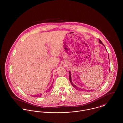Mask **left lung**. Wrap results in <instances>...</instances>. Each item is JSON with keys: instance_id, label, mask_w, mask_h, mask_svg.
<instances>
[{"instance_id": "8db88e82", "label": "left lung", "mask_w": 123, "mask_h": 123, "mask_svg": "<svg viewBox=\"0 0 123 123\" xmlns=\"http://www.w3.org/2000/svg\"><path fill=\"white\" fill-rule=\"evenodd\" d=\"M99 43L101 44H102V45H103L104 46V45H103V44L102 43V42L101 41V40L99 39ZM107 51V50H106ZM108 59H109V55H108ZM111 70V68H110V69H109V71H110ZM69 81H70V83H71V85H72V86L76 89L77 90H78V91H85V92H89L90 91H93V90H84V89H81V88H79L78 87H77L76 85H74L73 84V83L72 82V81H71V73H70V71H69Z\"/></svg>"}]
</instances>
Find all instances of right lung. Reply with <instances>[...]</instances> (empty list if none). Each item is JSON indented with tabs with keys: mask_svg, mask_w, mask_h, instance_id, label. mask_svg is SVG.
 Listing matches in <instances>:
<instances>
[{
	"mask_svg": "<svg viewBox=\"0 0 123 123\" xmlns=\"http://www.w3.org/2000/svg\"><path fill=\"white\" fill-rule=\"evenodd\" d=\"M53 82H54V81H53ZM53 83H52V85H51V86H50V87L46 91H45V92H49L51 91V90L52 89V87H53ZM42 93H39V94H37V95H34V96H35V97H41V96H42Z\"/></svg>",
	"mask_w": 123,
	"mask_h": 123,
	"instance_id": "right-lung-1",
	"label": "right lung"
}]
</instances>
